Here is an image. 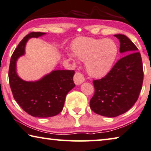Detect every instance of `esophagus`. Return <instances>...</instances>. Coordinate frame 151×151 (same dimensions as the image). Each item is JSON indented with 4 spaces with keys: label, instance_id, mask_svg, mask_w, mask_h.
<instances>
[{
    "label": "esophagus",
    "instance_id": "34e87169",
    "mask_svg": "<svg viewBox=\"0 0 151 151\" xmlns=\"http://www.w3.org/2000/svg\"><path fill=\"white\" fill-rule=\"evenodd\" d=\"M74 81L76 85H80L81 83L85 81L84 76L81 73H76L74 76Z\"/></svg>",
    "mask_w": 151,
    "mask_h": 151
}]
</instances>
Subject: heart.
Instances as JSON below:
<instances>
[{
    "label": "heart",
    "mask_w": 151,
    "mask_h": 151,
    "mask_svg": "<svg viewBox=\"0 0 151 151\" xmlns=\"http://www.w3.org/2000/svg\"><path fill=\"white\" fill-rule=\"evenodd\" d=\"M73 50L78 59L86 61L88 73L102 77L111 70L118 55V48L111 40L80 37L74 42ZM72 59L74 56L68 54Z\"/></svg>",
    "instance_id": "obj_1"
}]
</instances>
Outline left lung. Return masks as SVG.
Masks as SVG:
<instances>
[{
  "mask_svg": "<svg viewBox=\"0 0 151 151\" xmlns=\"http://www.w3.org/2000/svg\"><path fill=\"white\" fill-rule=\"evenodd\" d=\"M114 36L120 41V52L127 55L119 59L107 75L93 81L95 91L90 103L94 113L110 118L132 107L139 97L144 78L141 55L136 46L124 35Z\"/></svg>",
  "mask_w": 151,
  "mask_h": 151,
  "instance_id": "left-lung-1",
  "label": "left lung"
}]
</instances>
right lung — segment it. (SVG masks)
Masks as SVG:
<instances>
[{
    "mask_svg": "<svg viewBox=\"0 0 151 151\" xmlns=\"http://www.w3.org/2000/svg\"><path fill=\"white\" fill-rule=\"evenodd\" d=\"M46 34L31 32L27 35L13 52L9 68V80L13 96L22 109L37 118L55 116L62 111L68 93L75 86L74 70H54L37 81H25L16 73V61L24 54L29 38Z\"/></svg>",
    "mask_w": 151,
    "mask_h": 151,
    "instance_id": "obj_1",
    "label": "right lung"
}]
</instances>
